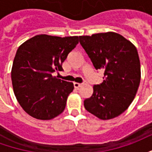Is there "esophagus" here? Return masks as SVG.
Listing matches in <instances>:
<instances>
[{
	"mask_svg": "<svg viewBox=\"0 0 152 152\" xmlns=\"http://www.w3.org/2000/svg\"><path fill=\"white\" fill-rule=\"evenodd\" d=\"M81 86H82V84H80V83H76V82L74 83V87H75L76 89H79L80 87Z\"/></svg>",
	"mask_w": 152,
	"mask_h": 152,
	"instance_id": "1",
	"label": "esophagus"
}]
</instances>
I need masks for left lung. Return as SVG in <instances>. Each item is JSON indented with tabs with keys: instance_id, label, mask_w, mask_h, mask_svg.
I'll return each mask as SVG.
<instances>
[{
	"instance_id": "left-lung-1",
	"label": "left lung",
	"mask_w": 152,
	"mask_h": 152,
	"mask_svg": "<svg viewBox=\"0 0 152 152\" xmlns=\"http://www.w3.org/2000/svg\"><path fill=\"white\" fill-rule=\"evenodd\" d=\"M79 38L95 69L104 72L102 83L94 86L92 96L84 101L85 108L100 120L113 119L128 109L137 94L141 80L137 49L113 31Z\"/></svg>"
}]
</instances>
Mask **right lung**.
<instances>
[{
  "mask_svg": "<svg viewBox=\"0 0 152 152\" xmlns=\"http://www.w3.org/2000/svg\"><path fill=\"white\" fill-rule=\"evenodd\" d=\"M78 43V37L40 34L18 47L12 66V85L18 103L29 115L48 121L64 111L74 86L52 73L63 70L64 60Z\"/></svg>",
  "mask_w": 152,
  "mask_h": 152,
  "instance_id": "1",
  "label": "right lung"
}]
</instances>
